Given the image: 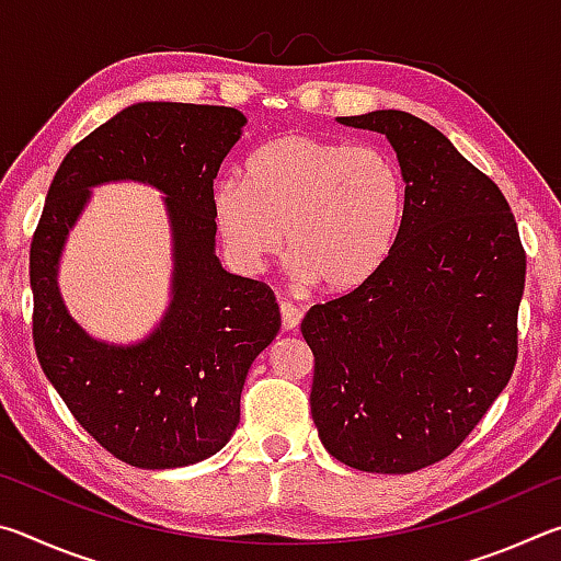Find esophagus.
Here are the masks:
<instances>
[{
    "label": "esophagus",
    "instance_id": "34e87169",
    "mask_svg": "<svg viewBox=\"0 0 561 561\" xmlns=\"http://www.w3.org/2000/svg\"><path fill=\"white\" fill-rule=\"evenodd\" d=\"M279 314H282V329L284 331H291L301 324V317H304V309L297 307V304L291 301H279Z\"/></svg>",
    "mask_w": 561,
    "mask_h": 561
}]
</instances>
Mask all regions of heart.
Returning <instances> with one entry per match:
<instances>
[{"label": "heart", "mask_w": 561, "mask_h": 561, "mask_svg": "<svg viewBox=\"0 0 561 561\" xmlns=\"http://www.w3.org/2000/svg\"><path fill=\"white\" fill-rule=\"evenodd\" d=\"M405 213V178L378 146L284 136L254 150L242 178L215 187V220L230 257L260 272L287 240L291 270L327 291L374 279Z\"/></svg>", "instance_id": "b5f03b06"}]
</instances>
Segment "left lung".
Returning <instances> with one entry per match:
<instances>
[{
    "instance_id": "1",
    "label": "left lung",
    "mask_w": 561,
    "mask_h": 561,
    "mask_svg": "<svg viewBox=\"0 0 561 561\" xmlns=\"http://www.w3.org/2000/svg\"><path fill=\"white\" fill-rule=\"evenodd\" d=\"M405 178L391 257L364 287L314 304L311 417L348 468L413 472L468 438L517 364L527 254L502 190L431 123L374 111Z\"/></svg>"
}]
</instances>
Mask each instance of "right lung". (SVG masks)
<instances>
[{"instance_id": "add662e5", "label": "right lung", "mask_w": 561, "mask_h": 561, "mask_svg": "<svg viewBox=\"0 0 561 561\" xmlns=\"http://www.w3.org/2000/svg\"><path fill=\"white\" fill-rule=\"evenodd\" d=\"M247 118L237 108L146 101L79 140L49 185L30 250L36 358L56 393L101 448L146 470L210 458L240 423L247 371L279 331L264 282L237 277L215 257L217 170ZM140 179L169 197L174 301L136 347L93 342L65 311L55 264L88 187Z\"/></svg>"}]
</instances>
